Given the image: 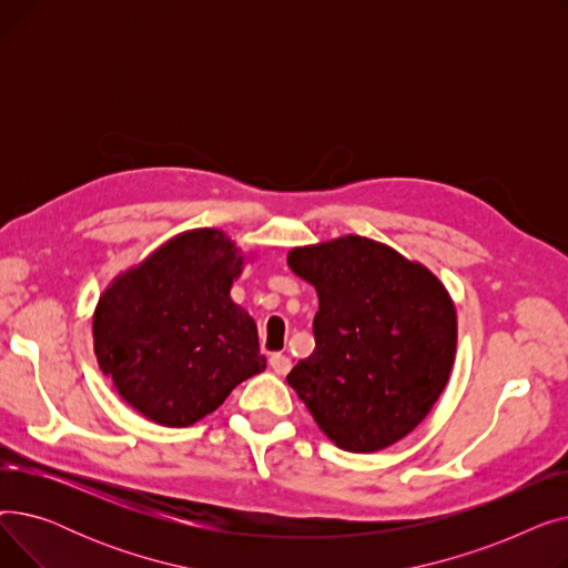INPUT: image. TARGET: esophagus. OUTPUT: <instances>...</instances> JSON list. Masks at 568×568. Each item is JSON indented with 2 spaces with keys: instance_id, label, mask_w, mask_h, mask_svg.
<instances>
[{
  "instance_id": "1",
  "label": "esophagus",
  "mask_w": 568,
  "mask_h": 568,
  "mask_svg": "<svg viewBox=\"0 0 568 568\" xmlns=\"http://www.w3.org/2000/svg\"><path fill=\"white\" fill-rule=\"evenodd\" d=\"M268 366H272V371L276 375H287L290 368H292V362H290V356H285V354H272V356H268Z\"/></svg>"
}]
</instances>
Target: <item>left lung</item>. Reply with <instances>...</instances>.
Instances as JSON below:
<instances>
[{"label": "left lung", "instance_id": "left-lung-1", "mask_svg": "<svg viewBox=\"0 0 568 568\" xmlns=\"http://www.w3.org/2000/svg\"><path fill=\"white\" fill-rule=\"evenodd\" d=\"M287 264L320 296L315 349L290 371V386L341 449H386L449 382L454 302L426 266L354 234L294 248Z\"/></svg>", "mask_w": 568, "mask_h": 568}]
</instances>
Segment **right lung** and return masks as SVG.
I'll return each mask as SVG.
<instances>
[{"mask_svg": "<svg viewBox=\"0 0 568 568\" xmlns=\"http://www.w3.org/2000/svg\"><path fill=\"white\" fill-rule=\"evenodd\" d=\"M242 255L219 230L172 239L119 276L94 313L101 371L129 405L184 428L266 368L253 317L230 300Z\"/></svg>", "mask_w": 568, "mask_h": 568, "instance_id": "obj_1", "label": "right lung"}]
</instances>
